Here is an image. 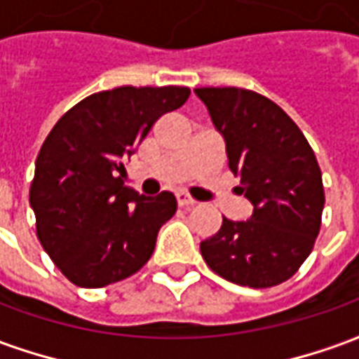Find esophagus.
<instances>
[{
    "instance_id": "esophagus-1",
    "label": "esophagus",
    "mask_w": 359,
    "mask_h": 359,
    "mask_svg": "<svg viewBox=\"0 0 359 359\" xmlns=\"http://www.w3.org/2000/svg\"><path fill=\"white\" fill-rule=\"evenodd\" d=\"M177 203H179L180 208H192L196 203L194 198H190L187 192H177Z\"/></svg>"
}]
</instances>
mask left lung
Returning a JSON list of instances; mask_svg holds the SVG:
<instances>
[{"label":"left lung","mask_w":359,"mask_h":359,"mask_svg":"<svg viewBox=\"0 0 359 359\" xmlns=\"http://www.w3.org/2000/svg\"><path fill=\"white\" fill-rule=\"evenodd\" d=\"M223 136L250 219L223 217L200 244L211 271L229 283L267 288L285 283L311 254L325 205L321 169L306 136L269 97L242 88H196Z\"/></svg>","instance_id":"1"}]
</instances>
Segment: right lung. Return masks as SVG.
<instances>
[{"label": "right lung", "mask_w": 359, "mask_h": 359, "mask_svg": "<svg viewBox=\"0 0 359 359\" xmlns=\"http://www.w3.org/2000/svg\"><path fill=\"white\" fill-rule=\"evenodd\" d=\"M188 95L182 86L97 92L48 134L36 157L30 208L40 244L73 285H113L151 257L177 200L167 190L151 198L125 187V163L157 118Z\"/></svg>", "instance_id": "add662e5"}]
</instances>
